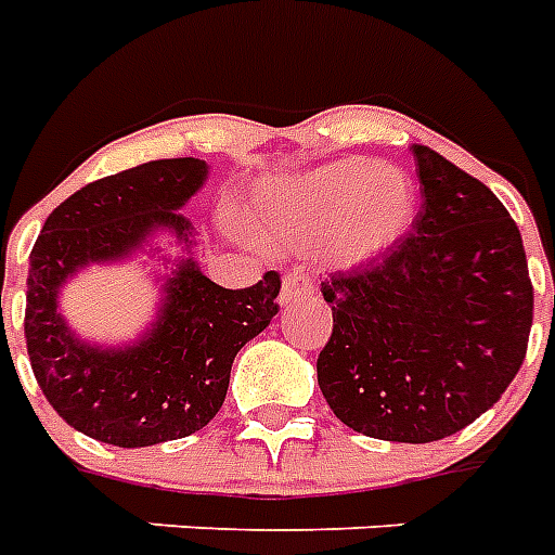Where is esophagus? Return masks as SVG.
Segmentation results:
<instances>
[{
    "label": "esophagus",
    "instance_id": "esophagus-1",
    "mask_svg": "<svg viewBox=\"0 0 555 555\" xmlns=\"http://www.w3.org/2000/svg\"><path fill=\"white\" fill-rule=\"evenodd\" d=\"M317 291V282L305 268H294L287 270L285 279H282V294H279V302H296V299H302V296H311Z\"/></svg>",
    "mask_w": 555,
    "mask_h": 555
}]
</instances>
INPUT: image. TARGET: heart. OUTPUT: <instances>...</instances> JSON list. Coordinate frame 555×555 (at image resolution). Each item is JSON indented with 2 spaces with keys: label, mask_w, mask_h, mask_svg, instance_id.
I'll list each match as a JSON object with an SVG mask.
<instances>
[{
  "label": "heart",
  "mask_w": 555,
  "mask_h": 555,
  "mask_svg": "<svg viewBox=\"0 0 555 555\" xmlns=\"http://www.w3.org/2000/svg\"><path fill=\"white\" fill-rule=\"evenodd\" d=\"M417 209L414 181L371 158L331 160L302 176L268 181L247 212L261 233L296 247L320 244L334 264H365L403 238Z\"/></svg>",
  "instance_id": "heart-1"
}]
</instances>
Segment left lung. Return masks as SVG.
Instances as JSON below:
<instances>
[{
    "mask_svg": "<svg viewBox=\"0 0 555 555\" xmlns=\"http://www.w3.org/2000/svg\"><path fill=\"white\" fill-rule=\"evenodd\" d=\"M421 212L377 261L331 273L334 331L317 379L360 435L431 443L481 417L527 354L533 282L507 207L429 146H412Z\"/></svg>",
    "mask_w": 555,
    "mask_h": 555,
    "instance_id": "8db88e82",
    "label": "left lung"
}]
</instances>
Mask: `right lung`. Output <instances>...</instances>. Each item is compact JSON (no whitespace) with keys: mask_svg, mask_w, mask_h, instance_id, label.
I'll list each match as a JSON object with an SVG mask.
<instances>
[{"mask_svg":"<svg viewBox=\"0 0 555 555\" xmlns=\"http://www.w3.org/2000/svg\"><path fill=\"white\" fill-rule=\"evenodd\" d=\"M207 160L167 158L91 181L46 218L28 270L25 343L34 377L68 426L112 447H152L204 429L224 403L235 354L279 313L276 270L242 291L176 264L150 334L126 348L86 346L56 311L65 279L132 256L158 230L192 244L186 201Z\"/></svg>","mask_w":555,"mask_h":555,"instance_id":"obj_1","label":"right lung"}]
</instances>
